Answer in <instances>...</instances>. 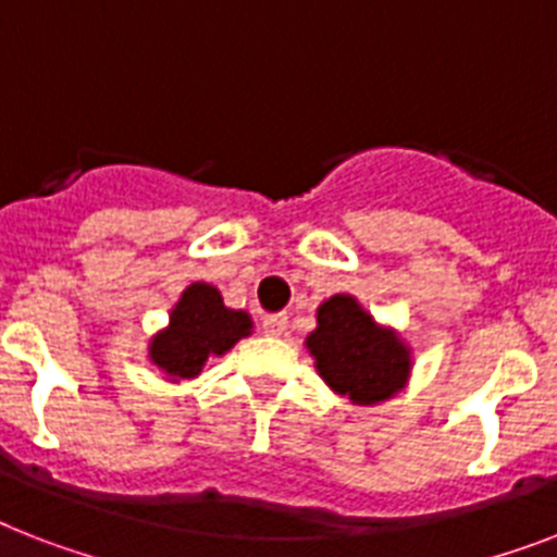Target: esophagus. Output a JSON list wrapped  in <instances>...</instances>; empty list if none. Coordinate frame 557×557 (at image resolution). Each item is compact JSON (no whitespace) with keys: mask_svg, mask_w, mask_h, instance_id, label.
Instances as JSON below:
<instances>
[{"mask_svg":"<svg viewBox=\"0 0 557 557\" xmlns=\"http://www.w3.org/2000/svg\"><path fill=\"white\" fill-rule=\"evenodd\" d=\"M286 329H288L286 314H265V318H263V332L271 334V337H280V334H286Z\"/></svg>","mask_w":557,"mask_h":557,"instance_id":"1","label":"esophagus"}]
</instances>
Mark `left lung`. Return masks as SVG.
<instances>
[{
    "label": "left lung",
    "mask_w": 557,
    "mask_h": 557,
    "mask_svg": "<svg viewBox=\"0 0 557 557\" xmlns=\"http://www.w3.org/2000/svg\"><path fill=\"white\" fill-rule=\"evenodd\" d=\"M320 377L351 404H381L409 377V349L381 329L349 294H334L318 309V329L306 337Z\"/></svg>",
    "instance_id": "left-lung-1"
}]
</instances>
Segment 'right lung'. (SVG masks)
<instances>
[{"instance_id":"1","label":"right lung","mask_w":557,"mask_h":557,"mask_svg":"<svg viewBox=\"0 0 557 557\" xmlns=\"http://www.w3.org/2000/svg\"><path fill=\"white\" fill-rule=\"evenodd\" d=\"M251 332L246 311L225 309L208 283H191L171 311L169 329L151 341V360L180 381L197 377L208 357H220Z\"/></svg>"}]
</instances>
